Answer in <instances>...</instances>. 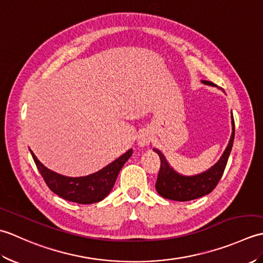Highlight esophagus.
<instances>
[{"mask_svg":"<svg viewBox=\"0 0 263 263\" xmlns=\"http://www.w3.org/2000/svg\"><path fill=\"white\" fill-rule=\"evenodd\" d=\"M137 141H138V144L140 147H146L150 143V141H152V137H150L149 132L142 131V132L139 133V136L137 138Z\"/></svg>","mask_w":263,"mask_h":263,"instance_id":"34e87169","label":"esophagus"}]
</instances>
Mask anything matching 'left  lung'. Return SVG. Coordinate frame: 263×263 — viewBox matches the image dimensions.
Segmentation results:
<instances>
[{
	"mask_svg": "<svg viewBox=\"0 0 263 263\" xmlns=\"http://www.w3.org/2000/svg\"><path fill=\"white\" fill-rule=\"evenodd\" d=\"M202 83L208 86L216 87L211 81L202 80ZM234 137H235V123H234L232 113V136L221 155L220 159L201 174L193 176H184L178 174L176 171L166 160L165 156L160 150L154 148V152L157 153L160 158V170L158 173L157 182H156V190L161 197L174 201H190L203 197L209 194L216 187L218 182L220 181L222 173L225 171L228 157L232 152Z\"/></svg>",
	"mask_w": 263,
	"mask_h": 263,
	"instance_id": "obj_1",
	"label": "left lung"
}]
</instances>
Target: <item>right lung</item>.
<instances>
[{
	"label": "right lung",
	"instance_id": "obj_1",
	"mask_svg": "<svg viewBox=\"0 0 263 263\" xmlns=\"http://www.w3.org/2000/svg\"><path fill=\"white\" fill-rule=\"evenodd\" d=\"M30 153L39 173L51 191L71 202L90 204L99 202L107 197L114 186L120 171L131 157L133 152L132 149L127 150L124 155L104 168L93 174L81 177H69L58 174L44 166L31 150Z\"/></svg>",
	"mask_w": 263,
	"mask_h": 263
}]
</instances>
